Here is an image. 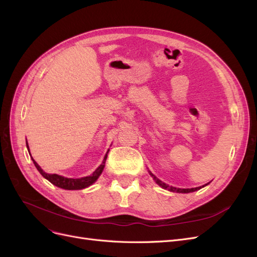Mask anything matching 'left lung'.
<instances>
[{"label": "left lung", "mask_w": 257, "mask_h": 257, "mask_svg": "<svg viewBox=\"0 0 257 257\" xmlns=\"http://www.w3.org/2000/svg\"><path fill=\"white\" fill-rule=\"evenodd\" d=\"M149 174L151 175V177H153V179L155 180V182H157L159 185H161L163 189H166L168 191H172V192H177V193H190V192H194V191H197L199 189H201L200 186L199 188H194V189H176V188H173V186H169L168 184L162 182L161 180H159V179L155 177L151 172H149Z\"/></svg>", "instance_id": "8db88e82"}]
</instances>
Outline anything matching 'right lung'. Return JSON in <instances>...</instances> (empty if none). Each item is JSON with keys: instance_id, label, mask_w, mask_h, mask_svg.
<instances>
[{"instance_id": "add662e5", "label": "right lung", "mask_w": 257, "mask_h": 257, "mask_svg": "<svg viewBox=\"0 0 257 257\" xmlns=\"http://www.w3.org/2000/svg\"><path fill=\"white\" fill-rule=\"evenodd\" d=\"M27 147L29 149V146L27 144ZM106 159H107V154L105 155V158L102 162V164H100L94 173H93L91 176H88V177H83V178H80V179H72V178H65V177H62V176H59V175H56V174H46L44 170L38 166L37 163L33 160V163L35 167L37 168L38 172L41 173V175L47 179L48 181H50L52 184H54L56 186H59V188L61 189H65V190H81V189H84L87 188V186H90L92 183H94L97 178L99 177V175L102 174L103 169L105 167V162H106Z\"/></svg>"}]
</instances>
